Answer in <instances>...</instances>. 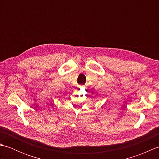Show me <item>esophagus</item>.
<instances>
[{"label": "esophagus", "mask_w": 159, "mask_h": 159, "mask_svg": "<svg viewBox=\"0 0 159 159\" xmlns=\"http://www.w3.org/2000/svg\"><path fill=\"white\" fill-rule=\"evenodd\" d=\"M81 87H84V85H82V86H81Z\"/></svg>", "instance_id": "esophagus-1"}]
</instances>
